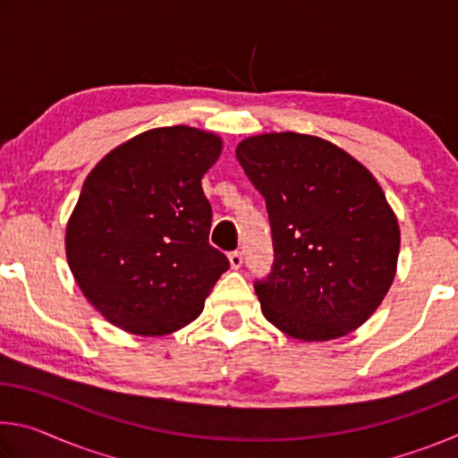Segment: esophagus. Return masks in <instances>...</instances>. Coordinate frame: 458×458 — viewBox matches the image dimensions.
Wrapping results in <instances>:
<instances>
[{"label":"esophagus","instance_id":"esophagus-1","mask_svg":"<svg viewBox=\"0 0 458 458\" xmlns=\"http://www.w3.org/2000/svg\"><path fill=\"white\" fill-rule=\"evenodd\" d=\"M228 260H230V267L232 268H240V267H242V252H240V250L230 252L228 254Z\"/></svg>","mask_w":458,"mask_h":458}]
</instances>
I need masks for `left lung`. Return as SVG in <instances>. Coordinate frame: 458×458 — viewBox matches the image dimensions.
I'll return each mask as SVG.
<instances>
[{
    "label": "left lung",
    "instance_id": "8db88e82",
    "mask_svg": "<svg viewBox=\"0 0 458 458\" xmlns=\"http://www.w3.org/2000/svg\"><path fill=\"white\" fill-rule=\"evenodd\" d=\"M236 157L267 201L275 262L254 281L267 319L301 341L358 329L396 275L400 228L360 161L301 133L248 137Z\"/></svg>",
    "mask_w": 458,
    "mask_h": 458
}]
</instances>
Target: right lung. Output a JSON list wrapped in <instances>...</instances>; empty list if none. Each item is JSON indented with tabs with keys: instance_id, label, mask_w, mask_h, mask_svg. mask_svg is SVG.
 <instances>
[{
	"instance_id": "add662e5",
	"label": "right lung",
	"mask_w": 458,
	"mask_h": 458,
	"mask_svg": "<svg viewBox=\"0 0 458 458\" xmlns=\"http://www.w3.org/2000/svg\"><path fill=\"white\" fill-rule=\"evenodd\" d=\"M220 137L151 129L89 174L66 226V257L92 307L135 335L191 323L230 262L208 242L212 206L201 177Z\"/></svg>"
}]
</instances>
